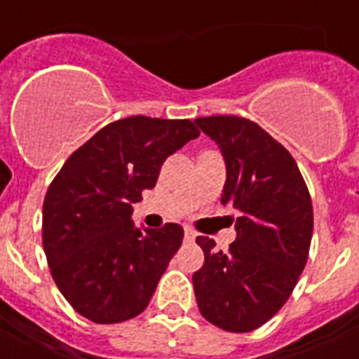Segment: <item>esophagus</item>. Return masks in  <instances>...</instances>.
I'll use <instances>...</instances> for the list:
<instances>
[{
    "label": "esophagus",
    "mask_w": 359,
    "mask_h": 359,
    "mask_svg": "<svg viewBox=\"0 0 359 359\" xmlns=\"http://www.w3.org/2000/svg\"><path fill=\"white\" fill-rule=\"evenodd\" d=\"M185 240L187 242H194V240H196V233H194L191 227H185Z\"/></svg>",
    "instance_id": "esophagus-1"
}]
</instances>
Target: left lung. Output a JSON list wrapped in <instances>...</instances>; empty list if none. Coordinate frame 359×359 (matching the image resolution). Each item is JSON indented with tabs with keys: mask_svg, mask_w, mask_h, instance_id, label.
<instances>
[{
	"mask_svg": "<svg viewBox=\"0 0 359 359\" xmlns=\"http://www.w3.org/2000/svg\"><path fill=\"white\" fill-rule=\"evenodd\" d=\"M218 144L227 180L222 203L238 211L227 251L198 236L205 262L192 275L201 316L227 332L262 327L288 301L306 266L312 198L292 154L257 123L236 115L194 119Z\"/></svg>",
	"mask_w": 359,
	"mask_h": 359,
	"instance_id": "8db88e82",
	"label": "left lung"
}]
</instances>
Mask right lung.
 <instances>
[{"label": "right lung", "instance_id": "1", "mask_svg": "<svg viewBox=\"0 0 359 359\" xmlns=\"http://www.w3.org/2000/svg\"><path fill=\"white\" fill-rule=\"evenodd\" d=\"M198 135L189 119L133 115L99 130L56 174L41 242L56 286L80 316L111 325L148 306L183 227L139 229L132 203L156 187L165 159Z\"/></svg>", "mask_w": 359, "mask_h": 359}]
</instances>
